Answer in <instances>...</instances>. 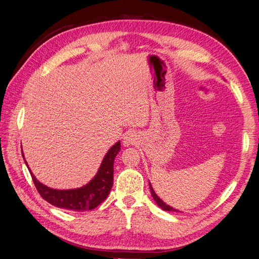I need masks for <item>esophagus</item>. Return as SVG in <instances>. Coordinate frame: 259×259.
Listing matches in <instances>:
<instances>
[{
  "instance_id": "1",
  "label": "esophagus",
  "mask_w": 259,
  "mask_h": 259,
  "mask_svg": "<svg viewBox=\"0 0 259 259\" xmlns=\"http://www.w3.org/2000/svg\"><path fill=\"white\" fill-rule=\"evenodd\" d=\"M136 141H137V136L133 133H128L123 136V144L125 146L133 145L136 143Z\"/></svg>"
}]
</instances>
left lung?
<instances>
[{"mask_svg":"<svg viewBox=\"0 0 259 259\" xmlns=\"http://www.w3.org/2000/svg\"><path fill=\"white\" fill-rule=\"evenodd\" d=\"M149 187H150V192H151V195H153V197H154V200L156 201V203L158 204V206H160L161 209H163L164 211H171V212H180L179 210H176V209H174V207H171V206H169L168 204H166L164 201H161L160 199H159V196L157 195L156 193H155V191L153 190V186L150 185V182H149Z\"/></svg>","mask_w":259,"mask_h":259,"instance_id":"8db88e82","label":"left lung"}]
</instances>
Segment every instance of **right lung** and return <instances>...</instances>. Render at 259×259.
<instances>
[{"instance_id": "right-lung-1", "label": "right lung", "mask_w": 259, "mask_h": 259, "mask_svg": "<svg viewBox=\"0 0 259 259\" xmlns=\"http://www.w3.org/2000/svg\"><path fill=\"white\" fill-rule=\"evenodd\" d=\"M120 141L111 147L110 150L106 153L102 164L100 166L98 174L94 176V179L90 183L83 187H79V189H50V187L46 186L40 183L39 181H37V179L31 173V170L29 169V171L31 174L35 189H37L42 199L47 201L48 203L53 204L54 206L62 207V209L77 212L93 210L108 197L111 187L113 185V164L116 155L120 151ZM24 163L27 164L25 159Z\"/></svg>"}]
</instances>
